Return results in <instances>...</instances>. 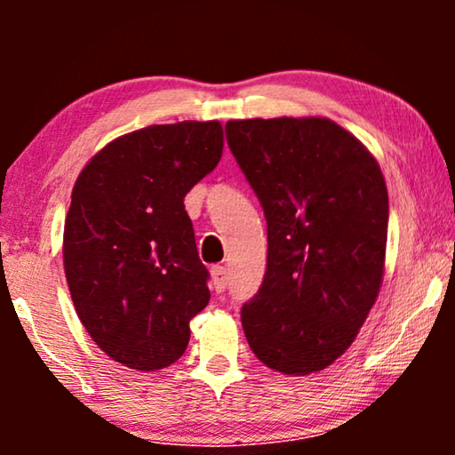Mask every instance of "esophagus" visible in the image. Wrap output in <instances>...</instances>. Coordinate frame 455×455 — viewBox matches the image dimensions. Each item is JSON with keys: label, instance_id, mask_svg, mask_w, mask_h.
Segmentation results:
<instances>
[{"label": "esophagus", "instance_id": "esophagus-1", "mask_svg": "<svg viewBox=\"0 0 455 455\" xmlns=\"http://www.w3.org/2000/svg\"><path fill=\"white\" fill-rule=\"evenodd\" d=\"M211 277H213V285L217 291H226L229 279L226 267H213V269H211Z\"/></svg>", "mask_w": 455, "mask_h": 455}]
</instances>
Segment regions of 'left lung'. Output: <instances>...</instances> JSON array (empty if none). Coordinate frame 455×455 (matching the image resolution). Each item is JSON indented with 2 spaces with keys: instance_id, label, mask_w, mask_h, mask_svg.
Instances as JSON below:
<instances>
[{
  "instance_id": "1",
  "label": "left lung",
  "mask_w": 455,
  "mask_h": 455,
  "mask_svg": "<svg viewBox=\"0 0 455 455\" xmlns=\"http://www.w3.org/2000/svg\"><path fill=\"white\" fill-rule=\"evenodd\" d=\"M226 132L269 242L259 294L242 307L248 346L283 375L327 369L356 339L383 283L381 167L327 117L232 120Z\"/></svg>"
}]
</instances>
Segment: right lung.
Wrapping results in <instances>:
<instances>
[{
  "label": "right lung",
  "instance_id": "right-lung-1",
  "mask_svg": "<svg viewBox=\"0 0 455 455\" xmlns=\"http://www.w3.org/2000/svg\"><path fill=\"white\" fill-rule=\"evenodd\" d=\"M220 122L157 124L105 145L74 184L64 269L74 308L116 363L159 371L182 356L209 304V271L184 209L220 164Z\"/></svg>",
  "mask_w": 455,
  "mask_h": 455
}]
</instances>
